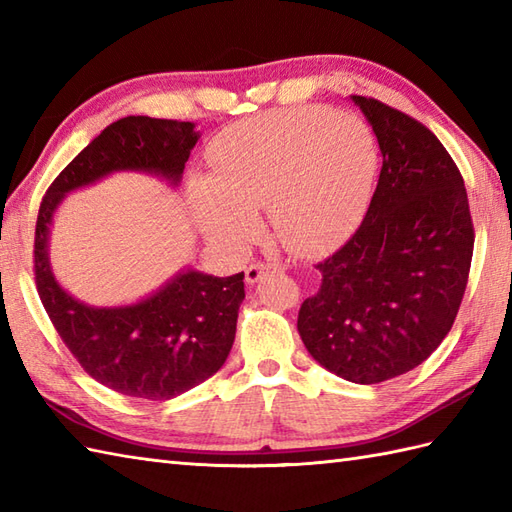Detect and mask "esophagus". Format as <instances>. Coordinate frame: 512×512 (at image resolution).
<instances>
[{
    "instance_id": "obj_1",
    "label": "esophagus",
    "mask_w": 512,
    "mask_h": 512,
    "mask_svg": "<svg viewBox=\"0 0 512 512\" xmlns=\"http://www.w3.org/2000/svg\"><path fill=\"white\" fill-rule=\"evenodd\" d=\"M279 266L277 264H262V262H259V264H250L248 268H246V284L248 286H255L257 284V281L259 279H262L264 275H268V273H279Z\"/></svg>"
}]
</instances>
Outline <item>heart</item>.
<instances>
[{
    "label": "heart",
    "instance_id": "b5f03b06",
    "mask_svg": "<svg viewBox=\"0 0 512 512\" xmlns=\"http://www.w3.org/2000/svg\"><path fill=\"white\" fill-rule=\"evenodd\" d=\"M209 178L189 182L204 233L242 242L266 211L279 244L314 253L361 206L376 171V143L361 118L328 107H295L233 127L209 151Z\"/></svg>",
    "mask_w": 512,
    "mask_h": 512
}]
</instances>
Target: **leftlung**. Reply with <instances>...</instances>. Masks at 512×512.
Instances as JSON below:
<instances>
[{
  "label": "left lung",
  "instance_id": "8db88e82",
  "mask_svg": "<svg viewBox=\"0 0 512 512\" xmlns=\"http://www.w3.org/2000/svg\"><path fill=\"white\" fill-rule=\"evenodd\" d=\"M383 169L361 226L317 264L321 286L297 330L314 361L350 383H383L436 352L460 310L473 257L464 180L436 134L394 107L352 96Z\"/></svg>",
  "mask_w": 512,
  "mask_h": 512
}]
</instances>
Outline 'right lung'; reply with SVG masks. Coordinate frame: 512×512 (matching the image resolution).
I'll use <instances>...</instances> for the list:
<instances>
[{
  "label": "right lung",
  "instance_id": "1",
  "mask_svg": "<svg viewBox=\"0 0 512 512\" xmlns=\"http://www.w3.org/2000/svg\"><path fill=\"white\" fill-rule=\"evenodd\" d=\"M193 123L127 116L105 127L50 184L35 228V279L43 308L76 361L118 394L169 400L211 378L235 341L244 273L182 270L129 306L94 308L61 288L50 266V226L61 200L116 171H143L176 184L198 143Z\"/></svg>",
  "mask_w": 512,
  "mask_h": 512
}]
</instances>
